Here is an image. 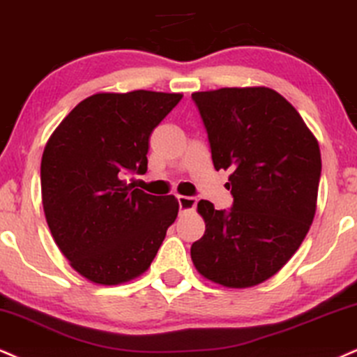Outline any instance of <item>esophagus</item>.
<instances>
[{
	"instance_id": "esophagus-1",
	"label": "esophagus",
	"mask_w": 357,
	"mask_h": 357,
	"mask_svg": "<svg viewBox=\"0 0 357 357\" xmlns=\"http://www.w3.org/2000/svg\"><path fill=\"white\" fill-rule=\"evenodd\" d=\"M177 202H178L180 212H188V210H195L197 202H199V200H197L195 197L178 195V197H177Z\"/></svg>"
}]
</instances>
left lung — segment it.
<instances>
[{
	"label": "left lung",
	"instance_id": "1",
	"mask_svg": "<svg viewBox=\"0 0 357 357\" xmlns=\"http://www.w3.org/2000/svg\"><path fill=\"white\" fill-rule=\"evenodd\" d=\"M215 170H231L230 210L200 200L205 235L193 265L228 288H248L286 265L316 212L321 153L291 104L268 87H223L192 94Z\"/></svg>",
	"mask_w": 357,
	"mask_h": 357
}]
</instances>
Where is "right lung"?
Wrapping results in <instances>:
<instances>
[{
	"mask_svg": "<svg viewBox=\"0 0 357 357\" xmlns=\"http://www.w3.org/2000/svg\"><path fill=\"white\" fill-rule=\"evenodd\" d=\"M180 99L152 91L94 94L47 140L41 160L47 225L74 270L94 283L142 275L177 218L174 195H151L126 178L145 174L152 130Z\"/></svg>",
	"mask_w": 357,
	"mask_h": 357,
	"instance_id": "1",
	"label": "right lung"
}]
</instances>
